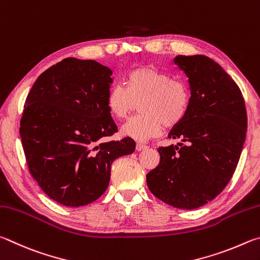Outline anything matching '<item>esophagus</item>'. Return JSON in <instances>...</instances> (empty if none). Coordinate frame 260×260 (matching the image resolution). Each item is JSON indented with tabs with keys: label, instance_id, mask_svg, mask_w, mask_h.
<instances>
[{
	"label": "esophagus",
	"instance_id": "obj_1",
	"mask_svg": "<svg viewBox=\"0 0 260 260\" xmlns=\"http://www.w3.org/2000/svg\"><path fill=\"white\" fill-rule=\"evenodd\" d=\"M136 148H137V151H144V149L147 148V146L143 143H137V146H136Z\"/></svg>",
	"mask_w": 260,
	"mask_h": 260
}]
</instances>
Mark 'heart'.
Here are the masks:
<instances>
[{
    "mask_svg": "<svg viewBox=\"0 0 260 260\" xmlns=\"http://www.w3.org/2000/svg\"><path fill=\"white\" fill-rule=\"evenodd\" d=\"M124 86L113 85L106 94L112 117L124 120L139 101L142 114L131 117L122 135L139 142L156 137L163 125L175 126L184 120L190 104V90L184 80L152 66L135 68L124 79Z\"/></svg>",
    "mask_w": 260,
    "mask_h": 260,
    "instance_id": "b5f03b06",
    "label": "heart"
}]
</instances>
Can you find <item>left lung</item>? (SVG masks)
<instances>
[{
    "mask_svg": "<svg viewBox=\"0 0 260 260\" xmlns=\"http://www.w3.org/2000/svg\"><path fill=\"white\" fill-rule=\"evenodd\" d=\"M175 63L190 86L188 112L169 134L183 143L158 147L160 163L146 181L161 201L190 210L218 197L233 177L247 134V109L239 85L212 59L178 56Z\"/></svg>",
    "mask_w": 260,
    "mask_h": 260,
    "instance_id": "1",
    "label": "left lung"
}]
</instances>
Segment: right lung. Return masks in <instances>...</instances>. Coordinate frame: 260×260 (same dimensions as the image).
Instances as JSON below:
<instances>
[{"label":"right lung","instance_id":"1","mask_svg":"<svg viewBox=\"0 0 260 260\" xmlns=\"http://www.w3.org/2000/svg\"><path fill=\"white\" fill-rule=\"evenodd\" d=\"M111 75L94 60L66 58L43 72L26 98L19 133L28 170L62 206L99 199L113 161L135 152L129 137L104 142L117 133L106 107Z\"/></svg>","mask_w":260,"mask_h":260}]
</instances>
